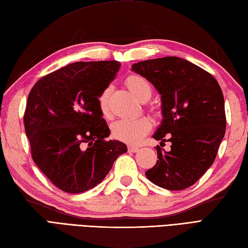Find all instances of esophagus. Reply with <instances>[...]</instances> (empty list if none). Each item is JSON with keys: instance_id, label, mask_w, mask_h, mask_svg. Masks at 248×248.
<instances>
[{"instance_id": "esophagus-1", "label": "esophagus", "mask_w": 248, "mask_h": 248, "mask_svg": "<svg viewBox=\"0 0 248 248\" xmlns=\"http://www.w3.org/2000/svg\"><path fill=\"white\" fill-rule=\"evenodd\" d=\"M128 150H129V152H138L140 149H139V147L129 146V147H128Z\"/></svg>"}]
</instances>
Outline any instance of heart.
Instances as JSON below:
<instances>
[{
	"label": "heart",
	"mask_w": 248,
	"mask_h": 248,
	"mask_svg": "<svg viewBox=\"0 0 248 248\" xmlns=\"http://www.w3.org/2000/svg\"><path fill=\"white\" fill-rule=\"evenodd\" d=\"M127 86L133 96L140 101L148 100L151 97V84L145 78L131 76L127 80ZM110 89H112L110 87L105 88L98 99L99 108L104 116H108L109 113L108 97ZM151 127V120L144 116L134 118H121L112 124V133L116 139L135 145L140 144L144 140L145 136L149 133Z\"/></svg>",
	"instance_id": "1"
}]
</instances>
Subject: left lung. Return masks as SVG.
Wrapping results in <instances>:
<instances>
[{
	"instance_id": "1",
	"label": "left lung",
	"mask_w": 248,
	"mask_h": 248,
	"mask_svg": "<svg viewBox=\"0 0 248 248\" xmlns=\"http://www.w3.org/2000/svg\"><path fill=\"white\" fill-rule=\"evenodd\" d=\"M132 71L161 94L163 119L154 139L160 145L171 143L170 151L155 147L159 160L145 175L170 191L187 188L213 164L224 139L226 115L219 84L202 68L177 56L140 62Z\"/></svg>"
}]
</instances>
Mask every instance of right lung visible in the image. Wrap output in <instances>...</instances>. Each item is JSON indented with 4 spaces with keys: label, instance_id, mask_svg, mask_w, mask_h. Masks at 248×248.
Listing matches in <instances>:
<instances>
[{
    "label": "right lung",
    "instance_id": "right-lung-1",
    "mask_svg": "<svg viewBox=\"0 0 248 248\" xmlns=\"http://www.w3.org/2000/svg\"><path fill=\"white\" fill-rule=\"evenodd\" d=\"M119 68L117 61L72 62L31 88L24 113L31 157L62 191L78 194L98 186L128 150L108 140L98 102Z\"/></svg>",
    "mask_w": 248,
    "mask_h": 248
}]
</instances>
